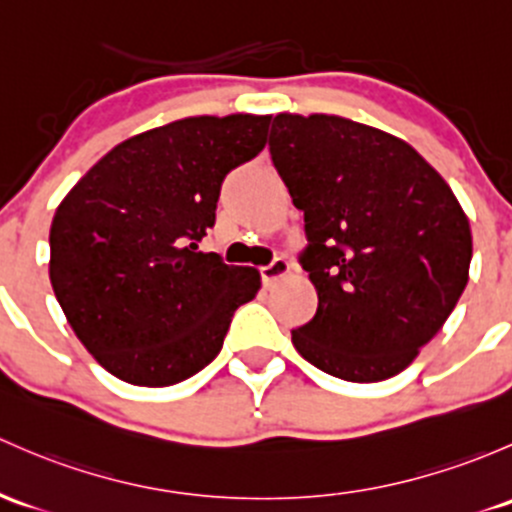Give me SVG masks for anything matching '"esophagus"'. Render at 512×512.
Listing matches in <instances>:
<instances>
[{"label":"esophagus","instance_id":"1","mask_svg":"<svg viewBox=\"0 0 512 512\" xmlns=\"http://www.w3.org/2000/svg\"><path fill=\"white\" fill-rule=\"evenodd\" d=\"M289 270H292V265L287 262V257H274L267 267H262L260 274H262V282H265V287H270V284L279 282L282 277H287Z\"/></svg>","mask_w":512,"mask_h":512}]
</instances>
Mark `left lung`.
Masks as SVG:
<instances>
[{"label": "left lung", "instance_id": "8db88e82", "mask_svg": "<svg viewBox=\"0 0 512 512\" xmlns=\"http://www.w3.org/2000/svg\"><path fill=\"white\" fill-rule=\"evenodd\" d=\"M270 154L304 211L319 306L294 328L304 360L333 378L402 373L469 282L471 225L441 174L405 139L338 115L279 112Z\"/></svg>", "mask_w": 512, "mask_h": 512}]
</instances>
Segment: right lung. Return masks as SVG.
<instances>
[{
  "label": "right lung",
  "mask_w": 512,
  "mask_h": 512,
  "mask_svg": "<svg viewBox=\"0 0 512 512\" xmlns=\"http://www.w3.org/2000/svg\"><path fill=\"white\" fill-rule=\"evenodd\" d=\"M270 115H198L125 139L75 184L51 223L48 277L88 353L125 383L166 387L223 348L260 292L255 267L198 242L225 174L265 149Z\"/></svg>",
  "instance_id": "obj_1"
}]
</instances>
